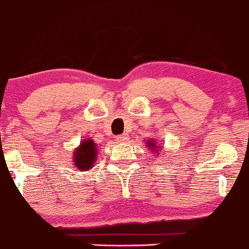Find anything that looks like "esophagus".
<instances>
[{
  "mask_svg": "<svg viewBox=\"0 0 249 249\" xmlns=\"http://www.w3.org/2000/svg\"><path fill=\"white\" fill-rule=\"evenodd\" d=\"M127 139V136H125V134H122V136H118L117 137V141L119 142H125Z\"/></svg>",
  "mask_w": 249,
  "mask_h": 249,
  "instance_id": "34e87169",
  "label": "esophagus"
}]
</instances>
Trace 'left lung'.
Listing matches in <instances>:
<instances>
[{
	"label": "left lung",
	"mask_w": 249,
	"mask_h": 249,
	"mask_svg": "<svg viewBox=\"0 0 249 249\" xmlns=\"http://www.w3.org/2000/svg\"><path fill=\"white\" fill-rule=\"evenodd\" d=\"M146 147L148 148V151L152 153V156L154 157V158H158V157L160 156V153L162 151L161 144L154 138L147 139V141H146Z\"/></svg>",
	"instance_id": "obj_1"
}]
</instances>
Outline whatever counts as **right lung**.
Here are the masks:
<instances>
[{
    "label": "right lung",
    "mask_w": 249,
    "mask_h": 249,
    "mask_svg": "<svg viewBox=\"0 0 249 249\" xmlns=\"http://www.w3.org/2000/svg\"><path fill=\"white\" fill-rule=\"evenodd\" d=\"M97 153H98V148H97L96 142L91 141L90 138L83 139L79 146L73 150L71 162L77 170L81 171V172H85V171L91 170L93 167V164L98 157Z\"/></svg>",
    "instance_id": "obj_1"
}]
</instances>
